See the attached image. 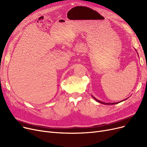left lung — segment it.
Here are the masks:
<instances>
[{
	"label": "left lung",
	"instance_id": "1",
	"mask_svg": "<svg viewBox=\"0 0 147 147\" xmlns=\"http://www.w3.org/2000/svg\"><path fill=\"white\" fill-rule=\"evenodd\" d=\"M92 97H93V98L94 99V100H96L97 102H98L99 103H102V104H104V105H114V104H117V103H120V102H123V101H124V100H126L127 99H124V100H122V101H120V102H115V103H105V102H101V101H100V100H97V99H96L95 97H94V96H92Z\"/></svg>",
	"mask_w": 147,
	"mask_h": 147
}]
</instances>
